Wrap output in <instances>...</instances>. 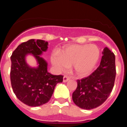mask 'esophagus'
Masks as SVG:
<instances>
[{
	"label": "esophagus",
	"instance_id": "1",
	"mask_svg": "<svg viewBox=\"0 0 127 127\" xmlns=\"http://www.w3.org/2000/svg\"><path fill=\"white\" fill-rule=\"evenodd\" d=\"M69 79H70V78H69V77H67V76H64V78H63V81L64 82V83H65V82L68 81Z\"/></svg>",
	"mask_w": 127,
	"mask_h": 127
}]
</instances>
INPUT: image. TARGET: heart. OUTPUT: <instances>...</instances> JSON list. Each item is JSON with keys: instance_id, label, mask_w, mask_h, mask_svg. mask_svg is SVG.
I'll return each instance as SVG.
<instances>
[{"instance_id": "obj_1", "label": "heart", "mask_w": 127, "mask_h": 127, "mask_svg": "<svg viewBox=\"0 0 127 127\" xmlns=\"http://www.w3.org/2000/svg\"><path fill=\"white\" fill-rule=\"evenodd\" d=\"M99 57V49L95 44H67L60 53H53L51 62L58 71L67 70L72 65L77 76L85 77L93 71Z\"/></svg>"}]
</instances>
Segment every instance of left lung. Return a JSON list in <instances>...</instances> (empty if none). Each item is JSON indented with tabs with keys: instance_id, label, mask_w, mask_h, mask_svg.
Instances as JSON below:
<instances>
[{
	"instance_id": "8db88e82",
	"label": "left lung",
	"mask_w": 127,
	"mask_h": 127,
	"mask_svg": "<svg viewBox=\"0 0 127 127\" xmlns=\"http://www.w3.org/2000/svg\"><path fill=\"white\" fill-rule=\"evenodd\" d=\"M102 54L98 68L88 77L77 80L72 100L83 109H92L102 105L114 87L116 74L115 55L107 48H104Z\"/></svg>"
}]
</instances>
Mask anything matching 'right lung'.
<instances>
[{"instance_id":"obj_1","label":"right lung","mask_w":127,"mask_h":127,"mask_svg":"<svg viewBox=\"0 0 127 127\" xmlns=\"http://www.w3.org/2000/svg\"><path fill=\"white\" fill-rule=\"evenodd\" d=\"M48 42L30 39L18 46L11 57L10 78L12 88L20 101L31 107L48 102L56 85L63 81L62 75H53L47 70V63L41 55L48 49ZM33 54L38 60L37 68H31L25 62L27 54Z\"/></svg>"}]
</instances>
